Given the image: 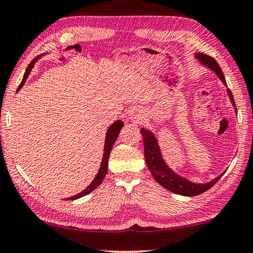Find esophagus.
Instances as JSON below:
<instances>
[{
	"instance_id": "esophagus-1",
	"label": "esophagus",
	"mask_w": 253,
	"mask_h": 253,
	"mask_svg": "<svg viewBox=\"0 0 253 253\" xmlns=\"http://www.w3.org/2000/svg\"><path fill=\"white\" fill-rule=\"evenodd\" d=\"M129 119L134 123H142L143 120L142 111L138 110V109H133L129 114Z\"/></svg>"
}]
</instances>
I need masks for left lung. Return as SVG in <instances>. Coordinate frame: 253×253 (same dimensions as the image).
Returning a JSON list of instances; mask_svg holds the SVG:
<instances>
[{"mask_svg": "<svg viewBox=\"0 0 253 253\" xmlns=\"http://www.w3.org/2000/svg\"><path fill=\"white\" fill-rule=\"evenodd\" d=\"M195 58H197L202 65H205L206 67H208L209 69L213 70L214 73L217 74V76L221 79V82L226 85L223 71H221V68L218 65L216 60L205 53H197L195 54ZM227 93L233 105L235 107L234 97H233V94L228 88ZM141 133L143 136V143H144V156L146 165H148L153 178L156 179L161 186L167 188L168 191L174 192V193L179 195H184V197H194V195H199L203 193V192L208 191L209 188L212 187L214 184L221 178V176L224 175L223 172V174H220L219 176L216 177V178L211 180V182L205 184L190 182V180L185 179L184 177L175 174V172L168 167L167 164L165 163L164 158L161 156L159 144H158V141L153 133H151L150 130L144 129V128H142Z\"/></svg>", "mask_w": 253, "mask_h": 253, "instance_id": "obj_1", "label": "left lung"}]
</instances>
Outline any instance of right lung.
<instances>
[{"label":"right lung","instance_id":"obj_1","mask_svg":"<svg viewBox=\"0 0 253 253\" xmlns=\"http://www.w3.org/2000/svg\"><path fill=\"white\" fill-rule=\"evenodd\" d=\"M40 59V56H36L35 59L33 60L32 62L29 63L27 69H26L25 71V75H24V78H22V82L21 84L19 85L18 87V90L20 89L22 87V85L25 84V82L27 81V78L29 76L30 71H32L34 65H35V62L37 61V60ZM124 126V123L122 122V120H117V122H115L112 125L108 128L107 130V135H105V143H104V153H103V158H102V163H101V166H100V169L99 171H97V174L95 176V178L93 179V182L89 184V185L85 188L84 191H82L81 193H78L77 195H74V197H70L68 198L66 200H76V199H79L82 197H84V195L90 193V192L95 190V188L100 185L101 183H102L103 178L105 177V175H107V171H108V161H109V156H110V152H111V149L112 146H114L115 142L117 137H118L119 135V131L120 129H122Z\"/></svg>","mask_w":253,"mask_h":253}]
</instances>
